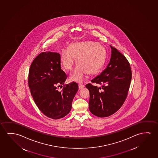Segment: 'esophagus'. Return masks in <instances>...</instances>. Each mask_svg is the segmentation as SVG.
I'll list each match as a JSON object with an SVG mask.
<instances>
[{
  "label": "esophagus",
  "mask_w": 158,
  "mask_h": 158,
  "mask_svg": "<svg viewBox=\"0 0 158 158\" xmlns=\"http://www.w3.org/2000/svg\"><path fill=\"white\" fill-rule=\"evenodd\" d=\"M78 86H79V88L80 89H82L83 87H84V85H82V84H79V85H78Z\"/></svg>",
  "instance_id": "1"
}]
</instances>
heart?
<instances>
[{
  "label": "heart",
  "mask_w": 158,
  "mask_h": 158,
  "mask_svg": "<svg viewBox=\"0 0 158 158\" xmlns=\"http://www.w3.org/2000/svg\"><path fill=\"white\" fill-rule=\"evenodd\" d=\"M106 57V50L96 42H77L71 44L69 48L64 47L60 53V61L64 69L71 71L76 62L78 64L71 73V80L81 82L86 76L94 74L102 67Z\"/></svg>",
  "instance_id": "b5f03b06"
}]
</instances>
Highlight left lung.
Listing matches in <instances>:
<instances>
[{
	"mask_svg": "<svg viewBox=\"0 0 158 158\" xmlns=\"http://www.w3.org/2000/svg\"><path fill=\"white\" fill-rule=\"evenodd\" d=\"M110 47L111 55L108 66L91 80L101 86L86 85L89 92V111L99 117L109 116L119 110L127 97L131 80L128 60L117 49Z\"/></svg>",
	"mask_w": 158,
	"mask_h": 158,
	"instance_id": "8db88e82",
	"label": "left lung"
}]
</instances>
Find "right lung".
<instances>
[{"instance_id":"add662e5","label":"right lung","mask_w":158,"mask_h":158,"mask_svg":"<svg viewBox=\"0 0 158 158\" xmlns=\"http://www.w3.org/2000/svg\"><path fill=\"white\" fill-rule=\"evenodd\" d=\"M60 64L59 53L42 52L32 61L28 77L29 87L37 106L46 116L54 119L69 114L78 90V84L72 82L58 91L67 79Z\"/></svg>"}]
</instances>
